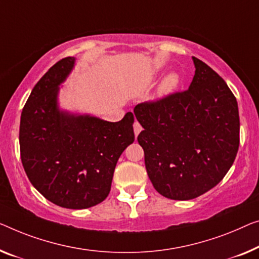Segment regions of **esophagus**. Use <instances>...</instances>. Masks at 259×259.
I'll return each instance as SVG.
<instances>
[{
    "instance_id": "1",
    "label": "esophagus",
    "mask_w": 259,
    "mask_h": 259,
    "mask_svg": "<svg viewBox=\"0 0 259 259\" xmlns=\"http://www.w3.org/2000/svg\"><path fill=\"white\" fill-rule=\"evenodd\" d=\"M143 130V128H142V125L140 124V123H138L137 121L134 123V131H135V136H138V134L141 133V131Z\"/></svg>"
}]
</instances>
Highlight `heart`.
I'll use <instances>...</instances> for the list:
<instances>
[{
	"mask_svg": "<svg viewBox=\"0 0 259 259\" xmlns=\"http://www.w3.org/2000/svg\"><path fill=\"white\" fill-rule=\"evenodd\" d=\"M181 83V75L178 72L173 71L167 73L166 75L161 79L159 86H158V95L161 96H167L172 94L173 92L178 90V87Z\"/></svg>",
	"mask_w": 259,
	"mask_h": 259,
	"instance_id": "b5f03b06",
	"label": "heart"
}]
</instances>
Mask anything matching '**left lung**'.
Masks as SVG:
<instances>
[{
    "instance_id": "left-lung-1",
    "label": "left lung",
    "mask_w": 259,
    "mask_h": 259,
    "mask_svg": "<svg viewBox=\"0 0 259 259\" xmlns=\"http://www.w3.org/2000/svg\"><path fill=\"white\" fill-rule=\"evenodd\" d=\"M195 74L187 91L134 109L144 130L137 141L154 190L191 200L215 187L233 165L240 145L236 98L226 81L192 57Z\"/></svg>"
}]
</instances>
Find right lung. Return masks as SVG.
<instances>
[{
	"mask_svg": "<svg viewBox=\"0 0 259 259\" xmlns=\"http://www.w3.org/2000/svg\"><path fill=\"white\" fill-rule=\"evenodd\" d=\"M75 58L58 61L45 73L23 108L19 148L33 187L57 206L84 209L110 192L117 160L135 141L134 114L108 122L59 106L60 87Z\"/></svg>",
	"mask_w": 259,
	"mask_h": 259,
	"instance_id": "add662e5",
	"label": "right lung"
}]
</instances>
